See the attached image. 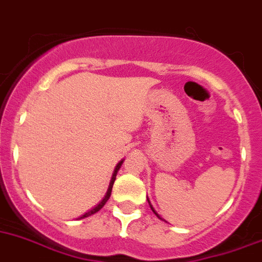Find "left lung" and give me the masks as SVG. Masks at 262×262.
Listing matches in <instances>:
<instances>
[{
  "label": "left lung",
  "mask_w": 262,
  "mask_h": 262,
  "mask_svg": "<svg viewBox=\"0 0 262 262\" xmlns=\"http://www.w3.org/2000/svg\"><path fill=\"white\" fill-rule=\"evenodd\" d=\"M147 202H149V206H150V208H151V211H152V212H154V213H155V214H156V217H158V218H159V220H161V221H164V220H163V218H161V217H160V215H159V214H158V212H156V211H155V209H154V207H152V204H151V203H150V201H149V198H147ZM165 222H166V221H165Z\"/></svg>",
  "instance_id": "left-lung-1"
}]
</instances>
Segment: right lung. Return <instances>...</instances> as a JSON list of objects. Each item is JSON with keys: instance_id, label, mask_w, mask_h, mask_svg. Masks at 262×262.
Segmentation results:
<instances>
[{"instance_id": "add662e5", "label": "right lung", "mask_w": 262, "mask_h": 262, "mask_svg": "<svg viewBox=\"0 0 262 262\" xmlns=\"http://www.w3.org/2000/svg\"><path fill=\"white\" fill-rule=\"evenodd\" d=\"M122 163H123V160H121L120 163L117 164V165H116V168H115V170H113V174H112V178H111V182H110V185H108V189H107V193H106V195L103 196V199H102L101 202H99L98 204H97L96 207H93V208L91 209V211H88V212H85L84 214H82L80 215L79 218H78V220H83V218H85V217H90V215H92V214H94V213H97L99 211V209L102 208V207L104 206V204L107 203V201H108L110 199V196H111V193H112V187H113V183H115V180H116V175H117V172H118V170H120V168H121V165H122Z\"/></svg>"}]
</instances>
